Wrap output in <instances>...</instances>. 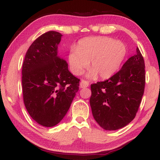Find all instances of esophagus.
I'll list each match as a JSON object with an SVG mask.
<instances>
[{
    "mask_svg": "<svg viewBox=\"0 0 160 160\" xmlns=\"http://www.w3.org/2000/svg\"><path fill=\"white\" fill-rule=\"evenodd\" d=\"M89 85H90V83H89L88 81L82 80H81V82H80V88H87V87H88Z\"/></svg>",
    "mask_w": 160,
    "mask_h": 160,
    "instance_id": "esophagus-1",
    "label": "esophagus"
}]
</instances>
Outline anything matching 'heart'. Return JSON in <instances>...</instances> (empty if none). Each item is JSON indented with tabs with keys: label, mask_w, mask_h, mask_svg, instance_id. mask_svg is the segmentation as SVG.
<instances>
[{
	"label": "heart",
	"mask_w": 160,
	"mask_h": 160,
	"mask_svg": "<svg viewBox=\"0 0 160 160\" xmlns=\"http://www.w3.org/2000/svg\"><path fill=\"white\" fill-rule=\"evenodd\" d=\"M126 54L122 42L107 37L85 38L78 42L68 55V61L75 75H79L88 64L89 78L108 79L120 67Z\"/></svg>",
	"instance_id": "obj_1"
}]
</instances>
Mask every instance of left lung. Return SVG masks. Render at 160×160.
<instances>
[{
	"instance_id": "left-lung-1",
	"label": "left lung",
	"mask_w": 160,
	"mask_h": 160,
	"mask_svg": "<svg viewBox=\"0 0 160 160\" xmlns=\"http://www.w3.org/2000/svg\"><path fill=\"white\" fill-rule=\"evenodd\" d=\"M145 62L139 48L109 79L91 85L92 112L107 131H116L133 120L145 85Z\"/></svg>"
}]
</instances>
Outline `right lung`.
Returning <instances> with one entry per match:
<instances>
[{
    "instance_id": "1",
    "label": "right lung",
    "mask_w": 160,
    "mask_h": 160,
    "mask_svg": "<svg viewBox=\"0 0 160 160\" xmlns=\"http://www.w3.org/2000/svg\"><path fill=\"white\" fill-rule=\"evenodd\" d=\"M59 32L49 31L32 43L22 70L23 100L29 114L45 127L57 125L66 116L79 90L80 79L58 55Z\"/></svg>"
}]
</instances>
